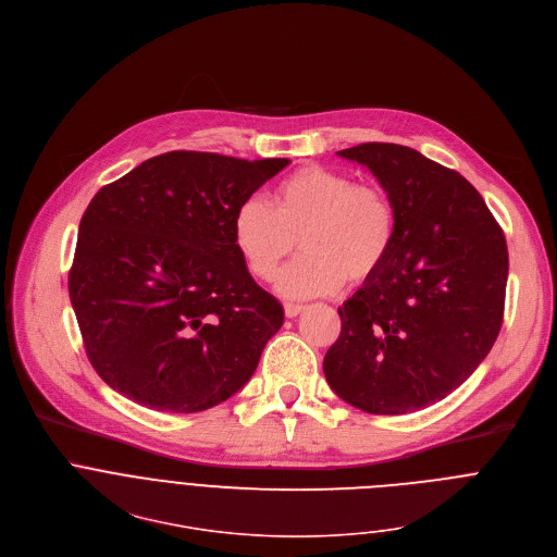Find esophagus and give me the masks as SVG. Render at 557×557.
<instances>
[{
	"instance_id": "34e87169",
	"label": "esophagus",
	"mask_w": 557,
	"mask_h": 557,
	"mask_svg": "<svg viewBox=\"0 0 557 557\" xmlns=\"http://www.w3.org/2000/svg\"><path fill=\"white\" fill-rule=\"evenodd\" d=\"M301 310H304V306H299V304H286V306H284V312H286L288 319H295Z\"/></svg>"
}]
</instances>
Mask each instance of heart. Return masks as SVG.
<instances>
[{
	"mask_svg": "<svg viewBox=\"0 0 557 557\" xmlns=\"http://www.w3.org/2000/svg\"><path fill=\"white\" fill-rule=\"evenodd\" d=\"M396 232V208L383 188L321 165L288 174L275 190V208L251 195L232 216L234 247L256 280H271L299 240L304 256L275 277V290L288 299L332 295L345 280L374 282Z\"/></svg>",
	"mask_w": 557,
	"mask_h": 557,
	"instance_id": "obj_1",
	"label": "heart"
}]
</instances>
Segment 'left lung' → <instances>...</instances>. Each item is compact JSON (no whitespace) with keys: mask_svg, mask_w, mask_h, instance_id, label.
Returning a JSON list of instances; mask_svg holds the SVG:
<instances>
[{"mask_svg":"<svg viewBox=\"0 0 557 557\" xmlns=\"http://www.w3.org/2000/svg\"><path fill=\"white\" fill-rule=\"evenodd\" d=\"M336 154L372 170L398 232L383 273L338 308L325 381L367 413L422 411L468 381L498 336L503 230L470 181L409 146L369 141Z\"/></svg>","mask_w":557,"mask_h":557,"instance_id":"left-lung-1","label":"left lung"}]
</instances>
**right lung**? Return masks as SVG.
I'll return each mask as SVG.
<instances>
[{"mask_svg": "<svg viewBox=\"0 0 557 557\" xmlns=\"http://www.w3.org/2000/svg\"><path fill=\"white\" fill-rule=\"evenodd\" d=\"M288 163L172 150L91 199L70 299L111 389L152 411L197 413L249 383L284 308L240 260L232 216Z\"/></svg>", "mask_w": 557, "mask_h": 557, "instance_id": "obj_1", "label": "right lung"}]
</instances>
